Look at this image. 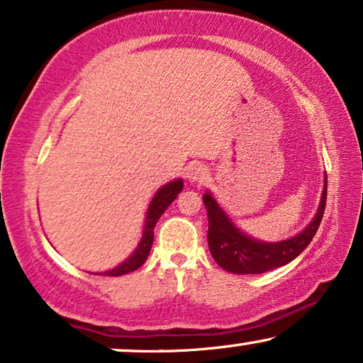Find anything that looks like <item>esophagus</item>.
I'll return each instance as SVG.
<instances>
[{"label":"esophagus","instance_id":"34e87169","mask_svg":"<svg viewBox=\"0 0 363 363\" xmlns=\"http://www.w3.org/2000/svg\"><path fill=\"white\" fill-rule=\"evenodd\" d=\"M186 177L189 182H203L208 177V169L203 164H201V162H192L187 167Z\"/></svg>","mask_w":363,"mask_h":363}]
</instances>
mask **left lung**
<instances>
[{
  "label": "left lung",
  "instance_id": "8db88e82",
  "mask_svg": "<svg viewBox=\"0 0 363 363\" xmlns=\"http://www.w3.org/2000/svg\"><path fill=\"white\" fill-rule=\"evenodd\" d=\"M325 199H328V176L324 174L323 194L313 220L291 238L264 242L238 228L225 208L207 189L202 201L206 203L208 218V250L218 267L233 274H262L269 269L284 267L304 252L318 232L324 216Z\"/></svg>",
  "mask_w": 363,
  "mask_h": 363
}]
</instances>
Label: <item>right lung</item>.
Segmentation results:
<instances>
[{
	"mask_svg": "<svg viewBox=\"0 0 363 363\" xmlns=\"http://www.w3.org/2000/svg\"><path fill=\"white\" fill-rule=\"evenodd\" d=\"M184 181L181 177L171 181L161 186L152 196L150 206H147L146 217H145V227H143V235L138 242L136 248L133 250V253L128 258H125L118 267L106 269V272H100L96 274H104V277H123V274H128L135 272L141 267L143 263L146 262L147 255H150V250L152 247V240H155V227L157 220H160L162 213L166 212V208L174 202L177 194L182 191Z\"/></svg>",
	"mask_w": 363,
	"mask_h": 363,
	"instance_id": "obj_1",
	"label": "right lung"
}]
</instances>
